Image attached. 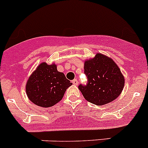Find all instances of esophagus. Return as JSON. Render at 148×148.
Wrapping results in <instances>:
<instances>
[{
  "label": "esophagus",
  "mask_w": 148,
  "mask_h": 148,
  "mask_svg": "<svg viewBox=\"0 0 148 148\" xmlns=\"http://www.w3.org/2000/svg\"><path fill=\"white\" fill-rule=\"evenodd\" d=\"M72 82H73V84L74 85H78V82L77 79H73V80L72 81Z\"/></svg>",
  "instance_id": "obj_1"
}]
</instances>
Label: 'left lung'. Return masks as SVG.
I'll return each mask as SVG.
<instances>
[{
  "instance_id": "left-lung-1",
  "label": "left lung",
  "mask_w": 148,
  "mask_h": 148,
  "mask_svg": "<svg viewBox=\"0 0 148 148\" xmlns=\"http://www.w3.org/2000/svg\"><path fill=\"white\" fill-rule=\"evenodd\" d=\"M87 82L80 84L78 89L89 102L104 105L113 101L121 94L125 78L116 63L107 56L96 54L84 63Z\"/></svg>"
}]
</instances>
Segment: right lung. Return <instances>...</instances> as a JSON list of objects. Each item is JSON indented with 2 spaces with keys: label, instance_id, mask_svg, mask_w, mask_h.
Instances as JSON below:
<instances>
[{
  "label": "right lung",
  "instance_id": "add662e5",
  "mask_svg": "<svg viewBox=\"0 0 148 148\" xmlns=\"http://www.w3.org/2000/svg\"><path fill=\"white\" fill-rule=\"evenodd\" d=\"M72 85L55 64H40L29 78L26 86L27 96L36 105L49 108L62 99L66 89Z\"/></svg>",
  "mask_w": 148,
  "mask_h": 148
}]
</instances>
